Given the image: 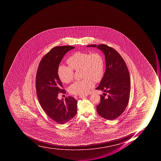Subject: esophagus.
Here are the masks:
<instances>
[{
    "label": "esophagus",
    "mask_w": 161,
    "mask_h": 161,
    "mask_svg": "<svg viewBox=\"0 0 161 161\" xmlns=\"http://www.w3.org/2000/svg\"><path fill=\"white\" fill-rule=\"evenodd\" d=\"M86 96H79V98L80 99H84L85 97H86Z\"/></svg>",
    "instance_id": "34e87169"
}]
</instances>
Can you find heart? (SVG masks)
<instances>
[{
    "mask_svg": "<svg viewBox=\"0 0 161 161\" xmlns=\"http://www.w3.org/2000/svg\"><path fill=\"white\" fill-rule=\"evenodd\" d=\"M68 66L60 65L58 75L62 82L68 83L74 78V71L81 70L83 80L75 81L69 87L72 94L85 95L94 86V81L100 82L104 72L103 57L100 53L90 54L86 52H76L69 57L67 60Z\"/></svg>",
    "mask_w": 161,
    "mask_h": 161,
    "instance_id": "heart-1",
    "label": "heart"
}]
</instances>
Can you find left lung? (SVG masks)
Segmentation results:
<instances>
[{
	"mask_svg": "<svg viewBox=\"0 0 161 161\" xmlns=\"http://www.w3.org/2000/svg\"><path fill=\"white\" fill-rule=\"evenodd\" d=\"M86 47L97 48L105 55L106 71L96 89L106 92L107 96L100 95L97 111L103 118L113 120L123 113L128 105L131 87L128 69L122 57L113 48L104 44Z\"/></svg>",
	"mask_w": 161,
	"mask_h": 161,
	"instance_id": "obj_1",
	"label": "left lung"
}]
</instances>
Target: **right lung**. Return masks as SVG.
<instances>
[{
    "mask_svg": "<svg viewBox=\"0 0 161 161\" xmlns=\"http://www.w3.org/2000/svg\"><path fill=\"white\" fill-rule=\"evenodd\" d=\"M75 48L71 46L52 48L43 57L37 70L36 86L40 104L47 115L59 123L70 120L77 112V101L71 97L59 100V92L65 93L58 75V69L61 60L68 51Z\"/></svg>",
    "mask_w": 161,
    "mask_h": 161,
    "instance_id": "1",
    "label": "right lung"
}]
</instances>
